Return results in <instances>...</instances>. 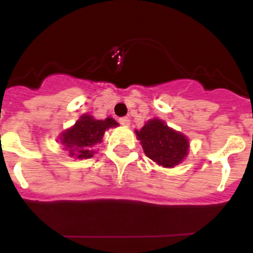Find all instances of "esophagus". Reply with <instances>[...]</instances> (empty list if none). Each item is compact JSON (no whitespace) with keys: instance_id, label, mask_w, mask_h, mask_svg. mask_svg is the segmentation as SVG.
<instances>
[{"instance_id":"obj_1","label":"esophagus","mask_w":253,"mask_h":253,"mask_svg":"<svg viewBox=\"0 0 253 253\" xmlns=\"http://www.w3.org/2000/svg\"><path fill=\"white\" fill-rule=\"evenodd\" d=\"M119 123H121L122 126H128V125H130V118H127V117L119 118Z\"/></svg>"}]
</instances>
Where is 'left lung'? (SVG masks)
<instances>
[{
  "label": "left lung",
  "mask_w": 253,
  "mask_h": 253,
  "mask_svg": "<svg viewBox=\"0 0 253 253\" xmlns=\"http://www.w3.org/2000/svg\"><path fill=\"white\" fill-rule=\"evenodd\" d=\"M144 154L159 166L172 167L182 162L188 154V139L172 130L166 123L152 119L140 131H136Z\"/></svg>",
  "instance_id": "obj_1"
}]
</instances>
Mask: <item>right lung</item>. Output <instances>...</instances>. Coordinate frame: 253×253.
Here are the masks:
<instances>
[{
	"label": "right lung",
	"instance_id": "obj_1",
	"mask_svg": "<svg viewBox=\"0 0 253 253\" xmlns=\"http://www.w3.org/2000/svg\"><path fill=\"white\" fill-rule=\"evenodd\" d=\"M115 126H118V123L113 118L98 121L90 115H83L72 128L63 132L61 143L68 148L72 158L89 159L94 152L91 147L101 143L107 128Z\"/></svg>",
	"mask_w": 253,
	"mask_h": 253
}]
</instances>
